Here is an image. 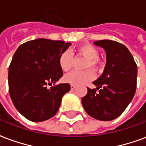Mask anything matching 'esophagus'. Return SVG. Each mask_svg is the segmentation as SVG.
Segmentation results:
<instances>
[{
	"mask_svg": "<svg viewBox=\"0 0 146 146\" xmlns=\"http://www.w3.org/2000/svg\"><path fill=\"white\" fill-rule=\"evenodd\" d=\"M75 87H76V86H75V85H73V84H71V90H75Z\"/></svg>",
	"mask_w": 146,
	"mask_h": 146,
	"instance_id": "esophagus-1",
	"label": "esophagus"
}]
</instances>
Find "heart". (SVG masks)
Listing matches in <instances>:
<instances>
[{
  "instance_id": "1",
  "label": "heart",
  "mask_w": 146,
  "mask_h": 146,
  "mask_svg": "<svg viewBox=\"0 0 146 146\" xmlns=\"http://www.w3.org/2000/svg\"><path fill=\"white\" fill-rule=\"evenodd\" d=\"M77 53L86 58L84 68L91 67L94 71H100L103 67V63L98 58V51L90 44H83L77 49ZM60 68L63 71L70 70L72 64V54L69 51H65L61 54L59 60ZM94 73L90 70L85 71H72L64 75L63 79L66 83L73 85H81L94 79Z\"/></svg>"
}]
</instances>
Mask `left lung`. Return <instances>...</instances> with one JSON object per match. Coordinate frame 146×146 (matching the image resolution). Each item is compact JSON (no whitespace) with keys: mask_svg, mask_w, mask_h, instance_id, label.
Listing matches in <instances>:
<instances>
[{"mask_svg":"<svg viewBox=\"0 0 146 146\" xmlns=\"http://www.w3.org/2000/svg\"><path fill=\"white\" fill-rule=\"evenodd\" d=\"M94 44L104 49L106 63L102 75L93 82L96 89L87 88L82 104L92 117L111 121L119 117L132 101L136 91L137 67L125 45L110 40L94 41Z\"/></svg>","mask_w":146,"mask_h":146,"instance_id":"8db88e82","label":"left lung"}]
</instances>
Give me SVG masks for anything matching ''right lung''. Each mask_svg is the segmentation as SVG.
I'll return each instance as SVG.
<instances>
[{
	"label": "right lung",
	"mask_w": 146,
	"mask_h": 146,
	"mask_svg": "<svg viewBox=\"0 0 146 146\" xmlns=\"http://www.w3.org/2000/svg\"><path fill=\"white\" fill-rule=\"evenodd\" d=\"M71 45L60 40L36 39L17 49L9 67V88L16 109L35 122L52 117L60 108L69 83L55 84L63 76L59 60Z\"/></svg>",
	"instance_id": "add662e5"
}]
</instances>
